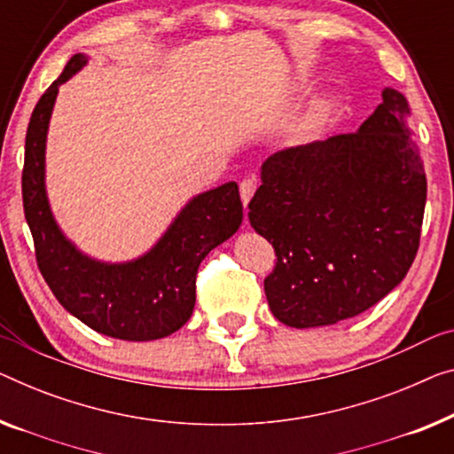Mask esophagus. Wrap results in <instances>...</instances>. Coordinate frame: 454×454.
Wrapping results in <instances>:
<instances>
[{
    "label": "esophagus",
    "mask_w": 454,
    "mask_h": 454,
    "mask_svg": "<svg viewBox=\"0 0 454 454\" xmlns=\"http://www.w3.org/2000/svg\"><path fill=\"white\" fill-rule=\"evenodd\" d=\"M254 192H256V179L254 177H247V179L240 181V200H242V204L248 206V201L254 195Z\"/></svg>",
    "instance_id": "obj_1"
}]
</instances>
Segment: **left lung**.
<instances>
[{
  "instance_id": "1",
  "label": "left lung",
  "mask_w": 454,
  "mask_h": 454,
  "mask_svg": "<svg viewBox=\"0 0 454 454\" xmlns=\"http://www.w3.org/2000/svg\"><path fill=\"white\" fill-rule=\"evenodd\" d=\"M381 96L356 132L262 162L248 220L275 248L265 295L286 326L358 316L400 286L416 259L426 173L408 99L391 87Z\"/></svg>"
}]
</instances>
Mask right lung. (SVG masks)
<instances>
[{
	"label": "right lung",
	"mask_w": 454,
	"mask_h": 454,
	"mask_svg": "<svg viewBox=\"0 0 454 454\" xmlns=\"http://www.w3.org/2000/svg\"><path fill=\"white\" fill-rule=\"evenodd\" d=\"M85 63V54H75L32 112L22 171L26 222L40 273L67 312L99 334L157 340L177 333L192 317L200 262L242 224L239 185L230 181L189 200L157 245L138 259L101 262L81 253L51 212L44 153L59 87Z\"/></svg>",
	"instance_id": "obj_1"
}]
</instances>
